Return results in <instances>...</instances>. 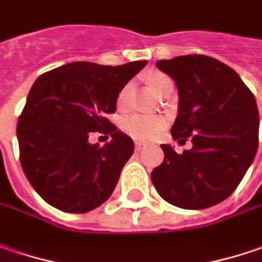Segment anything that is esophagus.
Here are the masks:
<instances>
[{"label":"esophagus","mask_w":262,"mask_h":262,"mask_svg":"<svg viewBox=\"0 0 262 262\" xmlns=\"http://www.w3.org/2000/svg\"><path fill=\"white\" fill-rule=\"evenodd\" d=\"M144 147V143H140V141H136V150L140 151Z\"/></svg>","instance_id":"esophagus-1"}]
</instances>
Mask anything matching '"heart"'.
<instances>
[{
  "instance_id": "obj_1",
  "label": "heart",
  "mask_w": 262,
  "mask_h": 262,
  "mask_svg": "<svg viewBox=\"0 0 262 262\" xmlns=\"http://www.w3.org/2000/svg\"><path fill=\"white\" fill-rule=\"evenodd\" d=\"M169 78L164 75V73L153 72L147 76V84L150 85L153 91L158 93V90L161 88V85L166 82ZM128 93H129V85H125L119 96H118V106L122 107L126 103V97H128ZM166 125V121L162 116H153V115H140V113H133V115H128L126 118H124L122 121V129L128 136H131L136 140L140 141H149L156 137Z\"/></svg>"
}]
</instances>
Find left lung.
<instances>
[{
	"mask_svg": "<svg viewBox=\"0 0 262 262\" xmlns=\"http://www.w3.org/2000/svg\"><path fill=\"white\" fill-rule=\"evenodd\" d=\"M156 66L178 88L171 134L178 143L190 137L193 147L178 155L169 144H161L164 162L151 171V183L174 206H214L236 190L255 158V97L230 66L208 56H180L159 60Z\"/></svg>",
	"mask_w": 262,
	"mask_h": 262,
	"instance_id": "8db88e82",
	"label": "left lung"
}]
</instances>
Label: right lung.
<instances>
[{
    "instance_id": "1",
    "label": "right lung",
    "mask_w": 262,
    "mask_h": 262,
    "mask_svg": "<svg viewBox=\"0 0 262 262\" xmlns=\"http://www.w3.org/2000/svg\"><path fill=\"white\" fill-rule=\"evenodd\" d=\"M146 60L121 66L75 61L42 73L17 122L20 164L35 191L64 212L84 214L104 203L134 153V141L106 118ZM91 132L111 135L103 148Z\"/></svg>"
}]
</instances>
